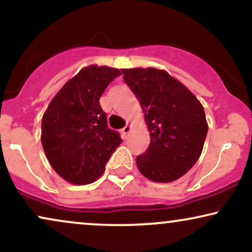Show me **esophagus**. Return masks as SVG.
Wrapping results in <instances>:
<instances>
[{
    "label": "esophagus",
    "mask_w": 252,
    "mask_h": 252,
    "mask_svg": "<svg viewBox=\"0 0 252 252\" xmlns=\"http://www.w3.org/2000/svg\"><path fill=\"white\" fill-rule=\"evenodd\" d=\"M129 131H130V126H128V124H126V126L122 129V133H123L124 136H126L129 133Z\"/></svg>",
    "instance_id": "1"
}]
</instances>
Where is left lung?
<instances>
[{
  "instance_id": "1",
  "label": "left lung",
  "mask_w": 252,
  "mask_h": 252,
  "mask_svg": "<svg viewBox=\"0 0 252 252\" xmlns=\"http://www.w3.org/2000/svg\"><path fill=\"white\" fill-rule=\"evenodd\" d=\"M123 79L144 111L150 145L137 156V167L156 183L179 179L201 155L208 124L199 100L167 72L157 68L122 69Z\"/></svg>"
}]
</instances>
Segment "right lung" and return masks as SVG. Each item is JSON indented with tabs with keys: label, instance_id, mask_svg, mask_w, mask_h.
Masks as SVG:
<instances>
[{
	"label": "right lung",
	"instance_id": "add662e5",
	"mask_svg": "<svg viewBox=\"0 0 252 252\" xmlns=\"http://www.w3.org/2000/svg\"><path fill=\"white\" fill-rule=\"evenodd\" d=\"M120 69L91 65L82 68L52 98L41 121V144L60 177L74 185L93 183L122 143L108 128L100 97Z\"/></svg>",
	"mask_w": 252,
	"mask_h": 252
}]
</instances>
